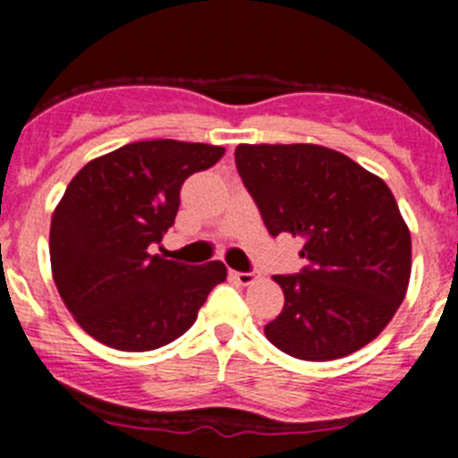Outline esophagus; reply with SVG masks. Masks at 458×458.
Returning <instances> with one entry per match:
<instances>
[{
  "label": "esophagus",
  "mask_w": 458,
  "mask_h": 458,
  "mask_svg": "<svg viewBox=\"0 0 458 458\" xmlns=\"http://www.w3.org/2000/svg\"><path fill=\"white\" fill-rule=\"evenodd\" d=\"M230 276H233L234 281H239L242 285H250L255 284V281L259 279L257 272H237V270H230Z\"/></svg>",
  "instance_id": "obj_1"
}]
</instances>
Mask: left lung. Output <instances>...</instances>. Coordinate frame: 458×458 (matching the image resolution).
I'll use <instances>...</instances> for the list:
<instances>
[{"mask_svg":"<svg viewBox=\"0 0 458 458\" xmlns=\"http://www.w3.org/2000/svg\"><path fill=\"white\" fill-rule=\"evenodd\" d=\"M234 159L272 237L306 239V270L272 276L285 303L267 341L294 359L332 361L377 339L412 272L410 228L386 182L317 143H239Z\"/></svg>","mask_w":458,"mask_h":458,"instance_id":"1","label":"left lung"}]
</instances>
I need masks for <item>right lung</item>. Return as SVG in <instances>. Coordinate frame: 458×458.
Here are the masks:
<instances>
[{"instance_id": "1", "label": "right lung", "mask_w": 458, "mask_h": 458, "mask_svg": "<svg viewBox=\"0 0 458 458\" xmlns=\"http://www.w3.org/2000/svg\"><path fill=\"white\" fill-rule=\"evenodd\" d=\"M221 146L135 141L88 161L50 219V267L81 330L108 348L148 352L179 339L228 270L152 255L174 224L179 191Z\"/></svg>"}]
</instances>
